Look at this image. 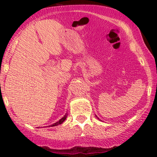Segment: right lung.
I'll use <instances>...</instances> for the list:
<instances>
[{
  "label": "right lung",
  "mask_w": 157,
  "mask_h": 157,
  "mask_svg": "<svg viewBox=\"0 0 157 157\" xmlns=\"http://www.w3.org/2000/svg\"><path fill=\"white\" fill-rule=\"evenodd\" d=\"M66 118H67V115H65V116H63V117L62 118V119H60V120H59V121L56 122V123H54V124H52V125L51 126V127H55V126H57V125H59V124H61V123H63V121H64V120H66Z\"/></svg>",
  "instance_id": "add662e5"
}]
</instances>
